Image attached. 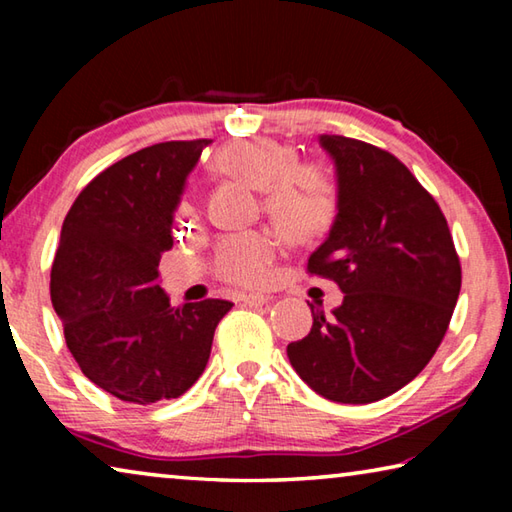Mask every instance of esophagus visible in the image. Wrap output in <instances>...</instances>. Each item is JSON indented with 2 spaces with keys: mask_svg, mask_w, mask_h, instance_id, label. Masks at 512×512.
Segmentation results:
<instances>
[{
  "mask_svg": "<svg viewBox=\"0 0 512 512\" xmlns=\"http://www.w3.org/2000/svg\"><path fill=\"white\" fill-rule=\"evenodd\" d=\"M268 300L271 298L264 296V293H244V296H241V302H244L246 307H264Z\"/></svg>",
  "mask_w": 512,
  "mask_h": 512,
  "instance_id": "esophagus-1",
  "label": "esophagus"
}]
</instances>
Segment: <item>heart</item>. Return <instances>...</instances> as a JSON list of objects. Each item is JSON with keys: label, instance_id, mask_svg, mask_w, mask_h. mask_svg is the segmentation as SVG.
Here are the masks:
<instances>
[{"label": "heart", "instance_id": "obj_1", "mask_svg": "<svg viewBox=\"0 0 512 512\" xmlns=\"http://www.w3.org/2000/svg\"><path fill=\"white\" fill-rule=\"evenodd\" d=\"M296 146L273 137H244L225 144L216 167L264 192L268 219L289 241L309 244L334 228L341 187L323 162H298ZM277 257L275 239L262 230L225 237L214 253V271L239 287L262 284Z\"/></svg>", "mask_w": 512, "mask_h": 512}]
</instances>
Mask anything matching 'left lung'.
<instances>
[{
    "mask_svg": "<svg viewBox=\"0 0 512 512\" xmlns=\"http://www.w3.org/2000/svg\"><path fill=\"white\" fill-rule=\"evenodd\" d=\"M341 187L329 237L307 273L345 293L287 354L302 381L341 404H370L400 391L443 343L461 293V259L443 210L406 164L379 146L320 135Z\"/></svg>",
    "mask_w": 512,
    "mask_h": 512,
    "instance_id": "left-lung-1",
    "label": "left lung"
}]
</instances>
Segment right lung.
Returning <instances> with one entry per match:
<instances>
[{"mask_svg":"<svg viewBox=\"0 0 512 512\" xmlns=\"http://www.w3.org/2000/svg\"><path fill=\"white\" fill-rule=\"evenodd\" d=\"M205 146L160 142L126 155L94 176L65 216L51 302L83 375L121 402L146 406L189 391L232 309L214 298L171 307L160 289L173 210Z\"/></svg>","mask_w":512,"mask_h":512,"instance_id":"add662e5","label":"right lung"}]
</instances>
